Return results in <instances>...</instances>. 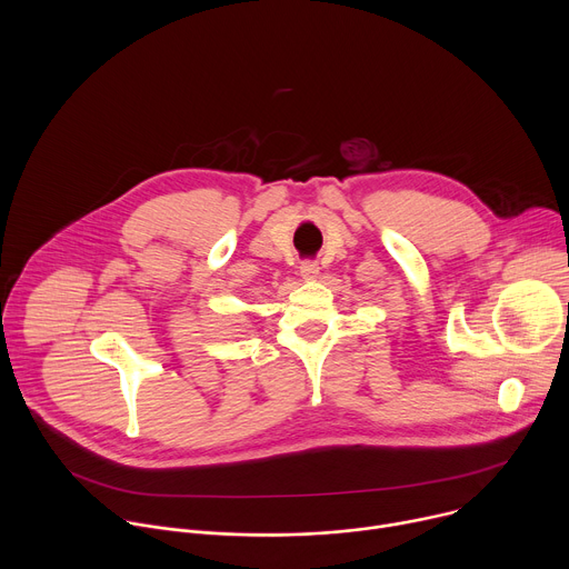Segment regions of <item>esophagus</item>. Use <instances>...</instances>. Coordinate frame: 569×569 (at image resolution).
Returning a JSON list of instances; mask_svg holds the SVG:
<instances>
[{
	"instance_id": "obj_1",
	"label": "esophagus",
	"mask_w": 569,
	"mask_h": 569,
	"mask_svg": "<svg viewBox=\"0 0 569 569\" xmlns=\"http://www.w3.org/2000/svg\"><path fill=\"white\" fill-rule=\"evenodd\" d=\"M299 274L303 281H315L319 277V266L315 261H306V263H301Z\"/></svg>"
}]
</instances>
